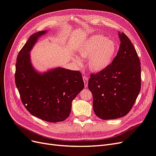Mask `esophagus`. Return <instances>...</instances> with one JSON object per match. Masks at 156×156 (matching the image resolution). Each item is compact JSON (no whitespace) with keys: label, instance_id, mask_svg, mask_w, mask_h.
Here are the masks:
<instances>
[{"label":"esophagus","instance_id":"esophagus-1","mask_svg":"<svg viewBox=\"0 0 156 156\" xmlns=\"http://www.w3.org/2000/svg\"><path fill=\"white\" fill-rule=\"evenodd\" d=\"M83 81L84 83V86H85V87H88V77L87 76H83Z\"/></svg>","mask_w":156,"mask_h":156}]
</instances>
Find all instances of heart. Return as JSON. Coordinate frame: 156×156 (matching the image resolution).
<instances>
[{"label":"heart","mask_w":156,"mask_h":156,"mask_svg":"<svg viewBox=\"0 0 156 156\" xmlns=\"http://www.w3.org/2000/svg\"><path fill=\"white\" fill-rule=\"evenodd\" d=\"M117 47L114 41L96 34L88 37L77 48L79 57H75L74 62L78 66L83 63L81 58H87L88 66L94 72H99L106 69L112 62Z\"/></svg>","instance_id":"obj_1"}]
</instances>
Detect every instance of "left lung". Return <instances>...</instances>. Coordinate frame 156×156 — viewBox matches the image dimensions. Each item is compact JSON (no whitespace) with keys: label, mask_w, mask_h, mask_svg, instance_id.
<instances>
[{"label":"left lung","mask_w":156,"mask_h":156,"mask_svg":"<svg viewBox=\"0 0 156 156\" xmlns=\"http://www.w3.org/2000/svg\"><path fill=\"white\" fill-rule=\"evenodd\" d=\"M119 50L112 64L91 74L88 88L93 95V109L102 120L126 116L133 106L141 87L140 62L131 41L119 32Z\"/></svg>","instance_id":"obj_1"}]
</instances>
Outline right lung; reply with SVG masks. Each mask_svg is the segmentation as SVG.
Masks as SVG:
<instances>
[{
    "label": "right lung",
    "instance_id": "right-lung-1",
    "mask_svg": "<svg viewBox=\"0 0 156 156\" xmlns=\"http://www.w3.org/2000/svg\"><path fill=\"white\" fill-rule=\"evenodd\" d=\"M46 32L42 30L33 34L19 53L15 81L27 111L42 120L55 123L69 116L72 101L84 84L79 71L58 67L40 73L34 69L30 52Z\"/></svg>",
    "mask_w": 156,
    "mask_h": 156
}]
</instances>
